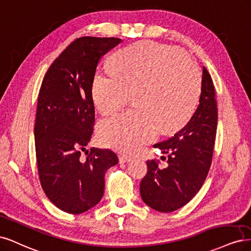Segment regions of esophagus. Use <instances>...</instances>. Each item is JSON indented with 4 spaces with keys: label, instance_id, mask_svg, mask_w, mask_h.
<instances>
[{
    "label": "esophagus",
    "instance_id": "esophagus-1",
    "mask_svg": "<svg viewBox=\"0 0 251 251\" xmlns=\"http://www.w3.org/2000/svg\"><path fill=\"white\" fill-rule=\"evenodd\" d=\"M131 160V157L126 156V155H119V161L120 164H125L128 163V161Z\"/></svg>",
    "mask_w": 251,
    "mask_h": 251
}]
</instances>
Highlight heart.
I'll list each match as a JSON object with an SVG mask.
<instances>
[{"label":"heart","instance_id":"1","mask_svg":"<svg viewBox=\"0 0 251 251\" xmlns=\"http://www.w3.org/2000/svg\"><path fill=\"white\" fill-rule=\"evenodd\" d=\"M201 73L191 54L176 47L137 43L112 55L109 72L93 80V99L103 116L123 108L129 96L135 108L98 124L104 146L127 154L171 132L193 115L201 91Z\"/></svg>","mask_w":251,"mask_h":251}]
</instances>
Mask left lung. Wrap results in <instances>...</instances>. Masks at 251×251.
<instances>
[{"label": "left lung", "instance_id": "1", "mask_svg": "<svg viewBox=\"0 0 251 251\" xmlns=\"http://www.w3.org/2000/svg\"><path fill=\"white\" fill-rule=\"evenodd\" d=\"M215 96L212 77L203 68L195 114L174 136L154 145L168 154V165L161 168L158 161L147 160L148 171L141 181L140 193L145 203L155 211L171 213L182 207L203 184L211 168L217 132Z\"/></svg>", "mask_w": 251, "mask_h": 251}]
</instances>
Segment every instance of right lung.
<instances>
[{
	"instance_id": "1",
	"label": "right lung",
	"mask_w": 251,
	"mask_h": 251,
	"mask_svg": "<svg viewBox=\"0 0 251 251\" xmlns=\"http://www.w3.org/2000/svg\"><path fill=\"white\" fill-rule=\"evenodd\" d=\"M121 42L117 37L77 38L54 60L40 86L34 126L39 180L52 203L69 214L84 213L99 203L105 173L119 163L111 150L88 151L86 146L95 125L96 69Z\"/></svg>"
}]
</instances>
